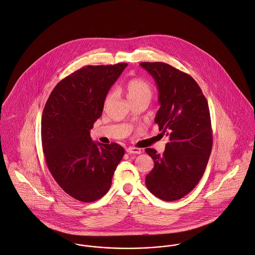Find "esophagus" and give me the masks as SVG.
I'll list each match as a JSON object with an SVG mask.
<instances>
[{
	"mask_svg": "<svg viewBox=\"0 0 255 255\" xmlns=\"http://www.w3.org/2000/svg\"><path fill=\"white\" fill-rule=\"evenodd\" d=\"M127 152L129 153V154H140L141 153V150L140 148H137V147H128L127 148Z\"/></svg>",
	"mask_w": 255,
	"mask_h": 255,
	"instance_id": "1",
	"label": "esophagus"
}]
</instances>
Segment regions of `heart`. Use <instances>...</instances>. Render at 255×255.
Wrapping results in <instances>:
<instances>
[{
    "instance_id": "b5f03b06",
    "label": "heart",
    "mask_w": 255,
    "mask_h": 255,
    "mask_svg": "<svg viewBox=\"0 0 255 255\" xmlns=\"http://www.w3.org/2000/svg\"><path fill=\"white\" fill-rule=\"evenodd\" d=\"M126 90L128 98L131 103L140 100L150 101L153 94V89L151 85L142 78H132L128 80L126 84ZM113 98L114 91H110L105 98V106L109 105Z\"/></svg>"
}]
</instances>
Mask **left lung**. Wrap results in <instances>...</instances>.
<instances>
[{
    "label": "left lung",
    "instance_id": "1",
    "mask_svg": "<svg viewBox=\"0 0 255 255\" xmlns=\"http://www.w3.org/2000/svg\"><path fill=\"white\" fill-rule=\"evenodd\" d=\"M155 80L160 108L154 122L169 142L158 154L146 153L154 167L145 177L147 189L163 201H175L189 194L207 167L213 145V131L207 99L188 74L163 62H141Z\"/></svg>",
    "mask_w": 255,
    "mask_h": 255
}]
</instances>
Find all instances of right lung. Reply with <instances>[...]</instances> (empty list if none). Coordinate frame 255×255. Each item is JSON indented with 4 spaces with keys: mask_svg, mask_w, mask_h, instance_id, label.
I'll list each match as a JSON object with an SVG mask.
<instances>
[{
    "mask_svg": "<svg viewBox=\"0 0 255 255\" xmlns=\"http://www.w3.org/2000/svg\"><path fill=\"white\" fill-rule=\"evenodd\" d=\"M127 65H88L75 71L54 87L43 109L41 141L47 167L78 201L90 203L106 195L125 154L118 143L93 141L90 130Z\"/></svg>",
    "mask_w": 255,
    "mask_h": 255,
    "instance_id": "add662e5",
    "label": "right lung"
}]
</instances>
